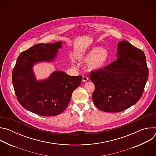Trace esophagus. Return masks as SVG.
Returning a JSON list of instances; mask_svg holds the SVG:
<instances>
[{
  "label": "esophagus",
  "mask_w": 156,
  "mask_h": 156,
  "mask_svg": "<svg viewBox=\"0 0 156 156\" xmlns=\"http://www.w3.org/2000/svg\"><path fill=\"white\" fill-rule=\"evenodd\" d=\"M88 80V78L86 76H83V77H82V81H83V82H86V81H87Z\"/></svg>",
  "instance_id": "obj_1"
}]
</instances>
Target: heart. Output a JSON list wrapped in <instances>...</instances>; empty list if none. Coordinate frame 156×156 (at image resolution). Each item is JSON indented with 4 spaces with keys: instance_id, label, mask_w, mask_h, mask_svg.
Wrapping results in <instances>:
<instances>
[{
    "instance_id": "1",
    "label": "heart",
    "mask_w": 156,
    "mask_h": 156,
    "mask_svg": "<svg viewBox=\"0 0 156 156\" xmlns=\"http://www.w3.org/2000/svg\"><path fill=\"white\" fill-rule=\"evenodd\" d=\"M83 61H87L86 66L89 70L98 71L106 65L109 59V52L104 48H94L80 57Z\"/></svg>"
}]
</instances>
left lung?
Listing matches in <instances>:
<instances>
[{
    "mask_svg": "<svg viewBox=\"0 0 156 156\" xmlns=\"http://www.w3.org/2000/svg\"><path fill=\"white\" fill-rule=\"evenodd\" d=\"M117 47V59L90 75L95 85L93 102L106 112H120L135 104L148 78L144 52L126 41H120Z\"/></svg>",
    "mask_w": 156,
    "mask_h": 156,
    "instance_id": "8db88e82",
    "label": "left lung"
}]
</instances>
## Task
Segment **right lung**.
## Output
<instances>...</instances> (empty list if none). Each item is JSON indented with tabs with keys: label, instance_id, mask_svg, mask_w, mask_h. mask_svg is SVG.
<instances>
[{
	"label": "right lung",
	"instance_id": "1",
	"mask_svg": "<svg viewBox=\"0 0 156 156\" xmlns=\"http://www.w3.org/2000/svg\"><path fill=\"white\" fill-rule=\"evenodd\" d=\"M62 42L39 44L22 52L12 72V83L19 103L25 109L41 116H55L67 107L73 91L82 76H72L55 71L48 79L37 81L33 72L34 63L51 62L56 57Z\"/></svg>",
	"mask_w": 156,
	"mask_h": 156
}]
</instances>
